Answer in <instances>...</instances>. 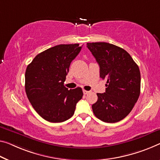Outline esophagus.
I'll return each mask as SVG.
<instances>
[{
    "mask_svg": "<svg viewBox=\"0 0 160 160\" xmlns=\"http://www.w3.org/2000/svg\"><path fill=\"white\" fill-rule=\"evenodd\" d=\"M90 92H88V91H87V90H83V94H88V93H89Z\"/></svg>",
    "mask_w": 160,
    "mask_h": 160,
    "instance_id": "esophagus-1",
    "label": "esophagus"
}]
</instances>
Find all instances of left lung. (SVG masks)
Segmentation results:
<instances>
[{"label":"left lung","instance_id":"obj_1","mask_svg":"<svg viewBox=\"0 0 160 160\" xmlns=\"http://www.w3.org/2000/svg\"><path fill=\"white\" fill-rule=\"evenodd\" d=\"M87 48L99 63L100 77L107 81L106 92L97 93L92 105L98 119L114 123L124 119L133 109L140 94L139 66L124 49L105 42L87 43Z\"/></svg>","mask_w":160,"mask_h":160}]
</instances>
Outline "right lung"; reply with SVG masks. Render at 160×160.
<instances>
[{
  "instance_id": "1",
  "label": "right lung",
  "mask_w": 160,
  "mask_h": 160,
  "mask_svg": "<svg viewBox=\"0 0 160 160\" xmlns=\"http://www.w3.org/2000/svg\"><path fill=\"white\" fill-rule=\"evenodd\" d=\"M81 49L78 43L55 46L38 53L27 66V97L36 112L46 121L57 123L68 119L82 99V88L68 90L63 85L71 63Z\"/></svg>"
}]
</instances>
